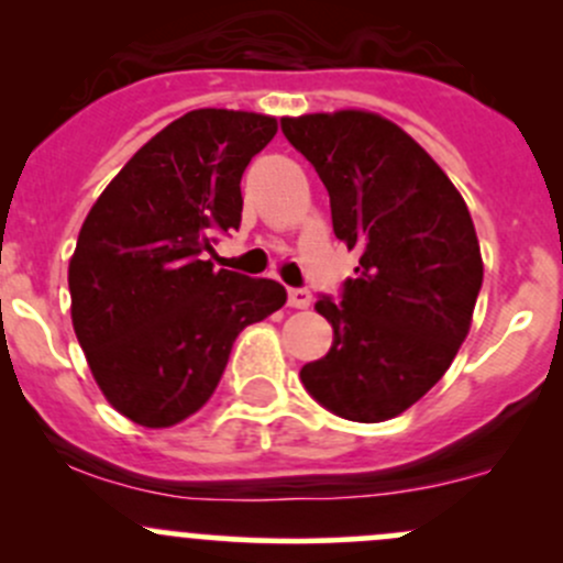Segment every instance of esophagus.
Segmentation results:
<instances>
[{
    "instance_id": "obj_1",
    "label": "esophagus",
    "mask_w": 563,
    "mask_h": 563,
    "mask_svg": "<svg viewBox=\"0 0 563 563\" xmlns=\"http://www.w3.org/2000/svg\"><path fill=\"white\" fill-rule=\"evenodd\" d=\"M288 305L299 310L310 308V305H313V294H310L308 288H291V291H288Z\"/></svg>"
}]
</instances>
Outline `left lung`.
<instances>
[{
    "instance_id": "left-lung-1",
    "label": "left lung",
    "mask_w": 563,
    "mask_h": 563,
    "mask_svg": "<svg viewBox=\"0 0 563 563\" xmlns=\"http://www.w3.org/2000/svg\"><path fill=\"white\" fill-rule=\"evenodd\" d=\"M288 144L323 181L332 229L360 253L323 360L299 371L327 411L384 422L419 400L455 360L482 288V255L463 196L439 163L389 119L367 111L280 119Z\"/></svg>"
}]
</instances>
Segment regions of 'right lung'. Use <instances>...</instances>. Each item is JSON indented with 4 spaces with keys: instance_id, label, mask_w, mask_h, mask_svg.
Instances as JSON below:
<instances>
[{
    "instance_id": "1",
    "label": "right lung",
    "mask_w": 563,
    "mask_h": 563,
    "mask_svg": "<svg viewBox=\"0 0 563 563\" xmlns=\"http://www.w3.org/2000/svg\"><path fill=\"white\" fill-rule=\"evenodd\" d=\"M272 117L198 108L146 141L89 209L70 258L73 327L113 408L172 428L218 389L247 323L286 305L266 277L218 269V234L242 223V174Z\"/></svg>"
}]
</instances>
